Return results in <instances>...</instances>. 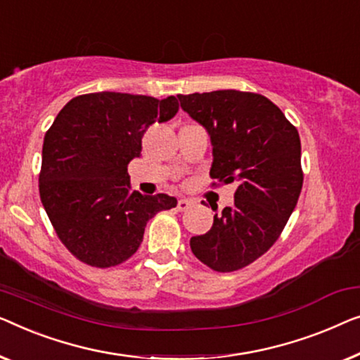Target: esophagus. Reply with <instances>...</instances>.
<instances>
[{"mask_svg": "<svg viewBox=\"0 0 360 360\" xmlns=\"http://www.w3.org/2000/svg\"><path fill=\"white\" fill-rule=\"evenodd\" d=\"M192 204H194V202L189 200V199H179V200H178V210H179V212H184V210L189 209V207H191Z\"/></svg>", "mask_w": 360, "mask_h": 360, "instance_id": "34e87169", "label": "esophagus"}]
</instances>
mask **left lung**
I'll return each mask as SVG.
<instances>
[{
    "instance_id": "1",
    "label": "left lung",
    "mask_w": 360,
    "mask_h": 360,
    "mask_svg": "<svg viewBox=\"0 0 360 360\" xmlns=\"http://www.w3.org/2000/svg\"><path fill=\"white\" fill-rule=\"evenodd\" d=\"M178 98L210 136L212 178L238 186L235 204L215 214L205 235L191 238V250L210 269L238 271L274 245L295 209L300 136L266 96L220 89Z\"/></svg>"
}]
</instances>
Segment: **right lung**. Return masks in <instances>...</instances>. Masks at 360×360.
<instances>
[{"instance_id":"1","label":"right lung","mask_w":360,"mask_h":360,"mask_svg":"<svg viewBox=\"0 0 360 360\" xmlns=\"http://www.w3.org/2000/svg\"><path fill=\"white\" fill-rule=\"evenodd\" d=\"M174 96L101 91L73 98L55 117L42 146L40 200L68 251L94 267L127 261L146 221L176 207L168 194L130 189L127 166L140 158L141 136L178 112Z\"/></svg>"}]
</instances>
